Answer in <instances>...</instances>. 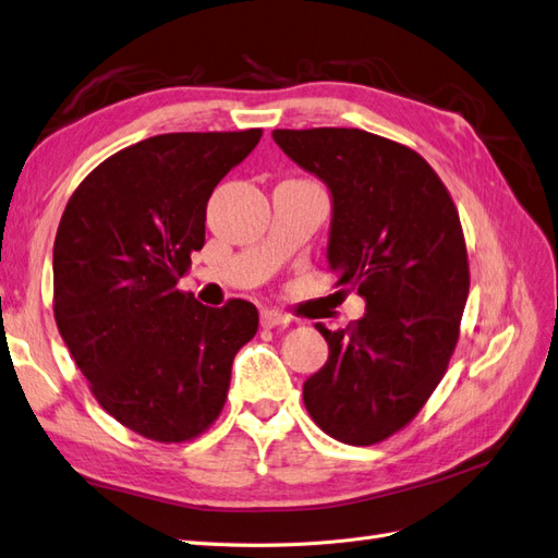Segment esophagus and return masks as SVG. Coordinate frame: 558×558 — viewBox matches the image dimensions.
<instances>
[{"mask_svg":"<svg viewBox=\"0 0 558 558\" xmlns=\"http://www.w3.org/2000/svg\"><path fill=\"white\" fill-rule=\"evenodd\" d=\"M260 324L265 328H277V326H289L291 324V316H286L277 310H263L260 314Z\"/></svg>","mask_w":558,"mask_h":558,"instance_id":"esophagus-1","label":"esophagus"}]
</instances>
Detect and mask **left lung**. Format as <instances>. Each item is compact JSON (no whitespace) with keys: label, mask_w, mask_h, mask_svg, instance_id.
I'll use <instances>...</instances> for the list:
<instances>
[{"label":"left lung","mask_w":558,"mask_h":558,"mask_svg":"<svg viewBox=\"0 0 558 558\" xmlns=\"http://www.w3.org/2000/svg\"><path fill=\"white\" fill-rule=\"evenodd\" d=\"M275 143L330 192L328 267L366 314L314 324L328 361L303 385L328 436L371 446L405 427L441 383L470 293L458 208L411 147L361 129H277Z\"/></svg>","instance_id":"left-lung-1"}]
</instances>
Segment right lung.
Here are the masks:
<instances>
[{
  "label": "right lung",
  "mask_w": 558,
  "mask_h": 558,
  "mask_svg": "<svg viewBox=\"0 0 558 558\" xmlns=\"http://www.w3.org/2000/svg\"><path fill=\"white\" fill-rule=\"evenodd\" d=\"M260 135H153L88 173L60 218V336L102 409L153 441H190L214 425L234 354L258 330L246 300L206 307L175 283L204 246L208 197Z\"/></svg>",
  "instance_id": "obj_1"
}]
</instances>
